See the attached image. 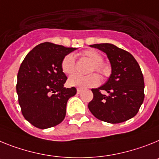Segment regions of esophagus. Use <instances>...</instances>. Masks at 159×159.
<instances>
[{"label":"esophagus","mask_w":159,"mask_h":159,"mask_svg":"<svg viewBox=\"0 0 159 159\" xmlns=\"http://www.w3.org/2000/svg\"><path fill=\"white\" fill-rule=\"evenodd\" d=\"M82 90H83V89H81V88H78V89H77V93H81V92H82Z\"/></svg>","instance_id":"obj_1"}]
</instances>
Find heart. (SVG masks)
I'll return each instance as SVG.
<instances>
[{"mask_svg":"<svg viewBox=\"0 0 159 159\" xmlns=\"http://www.w3.org/2000/svg\"><path fill=\"white\" fill-rule=\"evenodd\" d=\"M81 55L87 57L93 63L90 70L91 72L96 70L102 76H107L110 74V69L102 62V57L97 51L93 49H86L81 53ZM61 69L66 74H71L74 73L75 70V57L72 53H69L63 57L61 61ZM68 83L71 86L81 89L93 87L100 83V77L96 74H91L89 75L76 74L69 78Z\"/></svg>","mask_w":159,"mask_h":159,"instance_id":"obj_1","label":"heart"}]
</instances>
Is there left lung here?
I'll list each match as a JSON object with an SVG mask.
<instances>
[{"instance_id":"1","label":"left lung","mask_w":159,"mask_h":159,"mask_svg":"<svg viewBox=\"0 0 159 159\" xmlns=\"http://www.w3.org/2000/svg\"><path fill=\"white\" fill-rule=\"evenodd\" d=\"M107 55L111 74L106 83L92 89L93 100L88 107L98 119L120 123L134 117L144 100V78L139 63L129 52L113 44L89 45ZM106 91L107 95L100 93Z\"/></svg>"}]
</instances>
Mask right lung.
Here are the masks:
<instances>
[{"mask_svg":"<svg viewBox=\"0 0 159 159\" xmlns=\"http://www.w3.org/2000/svg\"><path fill=\"white\" fill-rule=\"evenodd\" d=\"M76 49L44 42L34 47L22 61L16 93L22 114L36 127H53L64 120L67 102L77 89L64 87L67 77L61 61Z\"/></svg>","mask_w":159,"mask_h":159,"instance_id":"right-lung-1","label":"right lung"}]
</instances>
